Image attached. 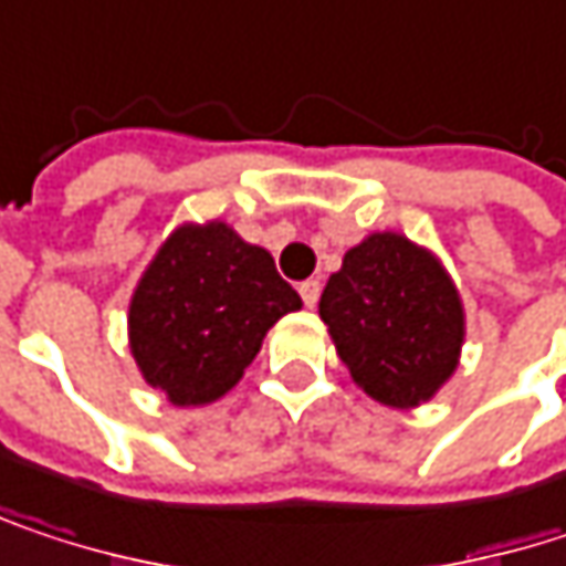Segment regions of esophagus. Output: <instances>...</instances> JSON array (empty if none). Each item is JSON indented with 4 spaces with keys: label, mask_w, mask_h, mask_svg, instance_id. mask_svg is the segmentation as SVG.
I'll use <instances>...</instances> for the list:
<instances>
[{
    "label": "esophagus",
    "mask_w": 566,
    "mask_h": 566,
    "mask_svg": "<svg viewBox=\"0 0 566 566\" xmlns=\"http://www.w3.org/2000/svg\"><path fill=\"white\" fill-rule=\"evenodd\" d=\"M297 291H301L304 304H307V307H314V304H317V297H321V282H317V279H307V282H301Z\"/></svg>",
    "instance_id": "obj_1"
}]
</instances>
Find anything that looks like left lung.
<instances>
[{
    "label": "left lung",
    "instance_id": "obj_1",
    "mask_svg": "<svg viewBox=\"0 0 566 566\" xmlns=\"http://www.w3.org/2000/svg\"><path fill=\"white\" fill-rule=\"evenodd\" d=\"M321 321L353 382L388 408L431 401L460 363L457 284L401 232H373L343 255L321 294Z\"/></svg>",
    "mask_w": 566,
    "mask_h": 566
}]
</instances>
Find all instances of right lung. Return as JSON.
<instances>
[{
    "label": "right lung",
    "instance_id": "add662e5",
    "mask_svg": "<svg viewBox=\"0 0 566 566\" xmlns=\"http://www.w3.org/2000/svg\"><path fill=\"white\" fill-rule=\"evenodd\" d=\"M291 311H301V297L262 245L220 220L184 223L132 294V356L171 405H210L242 379L265 334Z\"/></svg>",
    "mask_w": 566,
    "mask_h": 566
}]
</instances>
